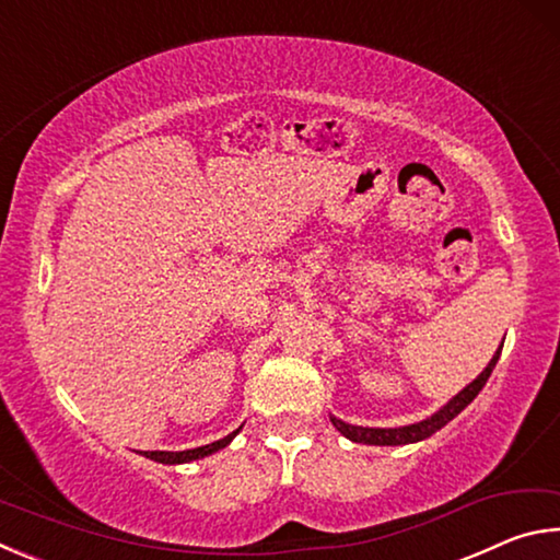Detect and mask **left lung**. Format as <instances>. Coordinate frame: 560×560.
Listing matches in <instances>:
<instances>
[{"mask_svg":"<svg viewBox=\"0 0 560 560\" xmlns=\"http://www.w3.org/2000/svg\"><path fill=\"white\" fill-rule=\"evenodd\" d=\"M501 346H504V340H501ZM501 355V348L494 353V358L489 360V365L481 371L474 381L459 390L457 395L452 397L447 405H442L438 412H432L430 417H424L420 422H412V424H405V428H360V424H350L338 420V417L330 415V422H334V428L348 438L350 442H360V444H375V447H395V444H412V442H422L432 438L434 432L442 430L444 424L450 420H454L464 407H467L474 397L479 395L481 387L487 385L491 371L497 368V360Z\"/></svg>","mask_w":560,"mask_h":560,"instance_id":"left-lung-1","label":"left lung"}]
</instances>
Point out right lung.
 Instances as JSON below:
<instances>
[{
  "instance_id": "obj_1",
  "label": "right lung",
  "mask_w": 560,
  "mask_h": 560,
  "mask_svg": "<svg viewBox=\"0 0 560 560\" xmlns=\"http://www.w3.org/2000/svg\"><path fill=\"white\" fill-rule=\"evenodd\" d=\"M242 428H244V424H242ZM242 428L230 432L222 440L210 442V444H202V447H195V450H183V452H140V454H143V457H148V459H153V462H160V464H187V462L210 457V454L224 450L226 444H230L236 438V434L242 432Z\"/></svg>"
}]
</instances>
